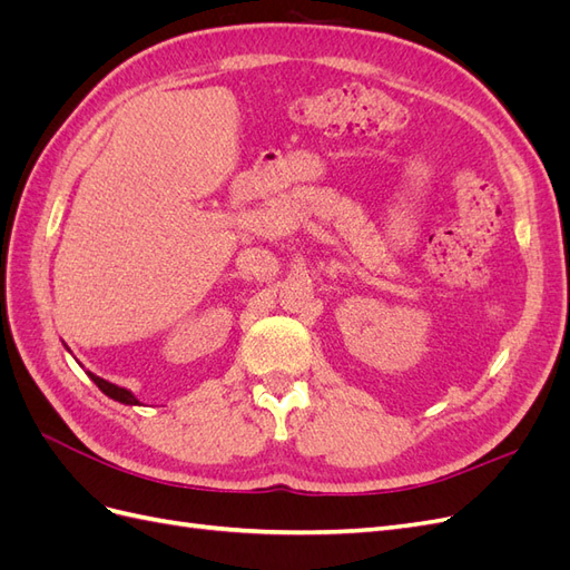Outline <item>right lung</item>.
<instances>
[{
    "instance_id": "right-lung-1",
    "label": "right lung",
    "mask_w": 570,
    "mask_h": 570,
    "mask_svg": "<svg viewBox=\"0 0 570 570\" xmlns=\"http://www.w3.org/2000/svg\"><path fill=\"white\" fill-rule=\"evenodd\" d=\"M66 347V344H63ZM68 350V347H66ZM71 352V350H68ZM90 375V381L105 392L107 396H111L114 402H120V404H128V406H140V400H137V396L130 392V390H126V387H120V385H114V383H109V381H105V377H99V375H95L92 371H85Z\"/></svg>"
}]
</instances>
